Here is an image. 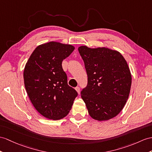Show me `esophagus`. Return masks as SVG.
<instances>
[{
	"instance_id": "obj_1",
	"label": "esophagus",
	"mask_w": 152,
	"mask_h": 152,
	"mask_svg": "<svg viewBox=\"0 0 152 152\" xmlns=\"http://www.w3.org/2000/svg\"><path fill=\"white\" fill-rule=\"evenodd\" d=\"M75 89V90L77 91V93L79 94H80V88L79 87H76Z\"/></svg>"
}]
</instances>
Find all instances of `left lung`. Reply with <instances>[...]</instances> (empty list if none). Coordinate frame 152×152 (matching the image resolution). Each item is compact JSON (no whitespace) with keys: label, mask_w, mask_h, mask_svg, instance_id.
Returning <instances> with one entry per match:
<instances>
[{"label":"left lung","mask_w":152,"mask_h":152,"mask_svg":"<svg viewBox=\"0 0 152 152\" xmlns=\"http://www.w3.org/2000/svg\"><path fill=\"white\" fill-rule=\"evenodd\" d=\"M88 75L81 91L88 113L99 121L116 117L129 97L132 75L126 61L118 51L105 47L78 48Z\"/></svg>","instance_id":"obj_1"}]
</instances>
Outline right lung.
I'll return each instance as SVG.
<instances>
[{
	"label": "right lung",
	"instance_id": "add662e5",
	"mask_svg": "<svg viewBox=\"0 0 152 152\" xmlns=\"http://www.w3.org/2000/svg\"><path fill=\"white\" fill-rule=\"evenodd\" d=\"M75 50L71 44L51 41L37 47L24 69L26 90L36 110L44 117L60 120L72 109L77 92L68 86L62 61Z\"/></svg>",
	"mask_w": 152,
	"mask_h": 152
}]
</instances>
